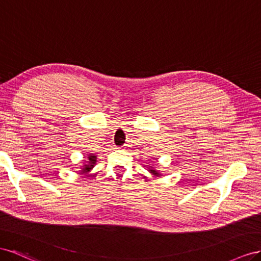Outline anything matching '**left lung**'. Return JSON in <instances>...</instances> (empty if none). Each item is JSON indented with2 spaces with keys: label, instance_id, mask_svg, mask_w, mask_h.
I'll return each mask as SVG.
<instances>
[{
  "label": "left lung",
  "instance_id": "obj_1",
  "mask_svg": "<svg viewBox=\"0 0 261 261\" xmlns=\"http://www.w3.org/2000/svg\"><path fill=\"white\" fill-rule=\"evenodd\" d=\"M148 172H150L153 176H155V177H161L162 176V174L159 172V170L158 169H155L154 167H152V166H150V167H148Z\"/></svg>",
  "mask_w": 261,
  "mask_h": 261
}]
</instances>
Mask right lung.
I'll return each mask as SVG.
<instances>
[{"mask_svg":"<svg viewBox=\"0 0 261 261\" xmlns=\"http://www.w3.org/2000/svg\"><path fill=\"white\" fill-rule=\"evenodd\" d=\"M96 162H97V155H95L93 153L88 154L86 156V160H83V164L81 165V169L80 173L81 174H87L91 172V170L94 168V166L96 165Z\"/></svg>","mask_w":261,"mask_h":261,"instance_id":"1","label":"right lung"}]
</instances>
